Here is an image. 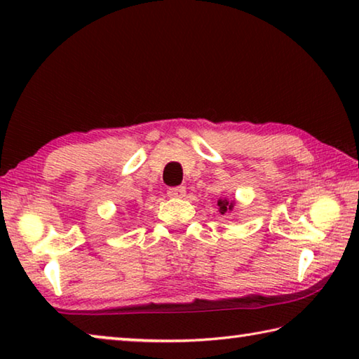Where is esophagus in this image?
I'll return each mask as SVG.
<instances>
[{"mask_svg": "<svg viewBox=\"0 0 359 359\" xmlns=\"http://www.w3.org/2000/svg\"><path fill=\"white\" fill-rule=\"evenodd\" d=\"M185 193H187V190H185V187H171V188H168V196L169 198H184L185 196Z\"/></svg>", "mask_w": 359, "mask_h": 359, "instance_id": "1", "label": "esophagus"}]
</instances>
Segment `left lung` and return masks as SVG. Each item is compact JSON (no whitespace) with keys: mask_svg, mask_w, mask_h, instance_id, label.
Returning a JSON list of instances; mask_svg holds the SVG:
<instances>
[{"mask_svg":"<svg viewBox=\"0 0 359 359\" xmlns=\"http://www.w3.org/2000/svg\"><path fill=\"white\" fill-rule=\"evenodd\" d=\"M218 208H220L222 214H224V212H226V210H233L234 203L233 201H228V199H220V201H218Z\"/></svg>","mask_w":359,"mask_h":359,"instance_id":"obj_1","label":"left lung"}]
</instances>
